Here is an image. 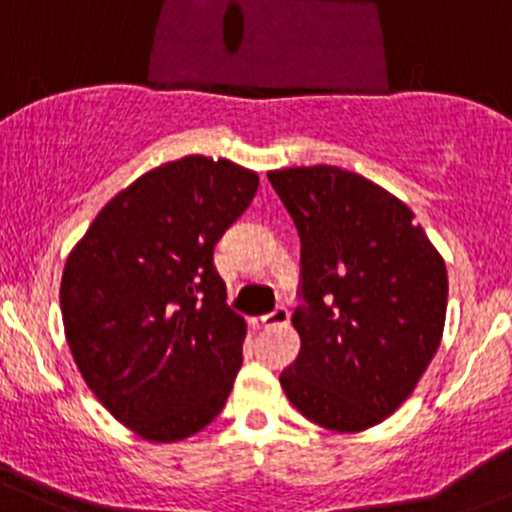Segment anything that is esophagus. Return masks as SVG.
<instances>
[{
	"mask_svg": "<svg viewBox=\"0 0 512 512\" xmlns=\"http://www.w3.org/2000/svg\"><path fill=\"white\" fill-rule=\"evenodd\" d=\"M287 322H289V309L285 307V304L275 307L270 314H262V317L252 319V324H255V327H275V324H287Z\"/></svg>",
	"mask_w": 512,
	"mask_h": 512,
	"instance_id": "34e87169",
	"label": "esophagus"
}]
</instances>
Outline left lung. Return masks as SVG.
Segmentation results:
<instances>
[{
  "label": "left lung",
  "mask_w": 512,
  "mask_h": 512,
  "mask_svg": "<svg viewBox=\"0 0 512 512\" xmlns=\"http://www.w3.org/2000/svg\"><path fill=\"white\" fill-rule=\"evenodd\" d=\"M267 178L302 242V349L280 384L309 421L364 431L409 399L441 344L446 265L414 213L361 175L312 165Z\"/></svg>",
  "instance_id": "obj_1"
}]
</instances>
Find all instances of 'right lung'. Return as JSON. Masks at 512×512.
Here are the masks:
<instances>
[{
	"label": "right lung",
	"instance_id": "right-lung-1",
	"mask_svg": "<svg viewBox=\"0 0 512 512\" xmlns=\"http://www.w3.org/2000/svg\"><path fill=\"white\" fill-rule=\"evenodd\" d=\"M257 185L225 158L165 163L121 190L66 260L59 294L76 366L148 441L193 436L230 396L245 319L225 304L213 252Z\"/></svg>",
	"mask_w": 512,
	"mask_h": 512
}]
</instances>
